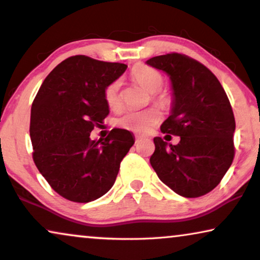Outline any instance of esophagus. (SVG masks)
I'll use <instances>...</instances> for the list:
<instances>
[{
    "instance_id": "1",
    "label": "esophagus",
    "mask_w": 260,
    "mask_h": 260,
    "mask_svg": "<svg viewBox=\"0 0 260 260\" xmlns=\"http://www.w3.org/2000/svg\"><path fill=\"white\" fill-rule=\"evenodd\" d=\"M143 138H145V137L141 136V135H136V141H141V140H143Z\"/></svg>"
}]
</instances>
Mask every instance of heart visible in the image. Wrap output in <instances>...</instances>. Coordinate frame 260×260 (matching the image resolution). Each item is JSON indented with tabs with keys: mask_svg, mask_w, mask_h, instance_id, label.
<instances>
[{
	"mask_svg": "<svg viewBox=\"0 0 260 260\" xmlns=\"http://www.w3.org/2000/svg\"><path fill=\"white\" fill-rule=\"evenodd\" d=\"M131 77L134 80L141 85L142 87L151 93L152 101L159 108L167 109L172 104V95L165 91H161V87L165 83V78L157 70L150 66L136 65L131 70ZM122 80L116 79L106 86L104 91V98L110 108L118 109L122 103V94H120ZM161 118V113L156 108H148L145 110H126L117 118V125L124 127L126 130L135 131V133L145 134L150 131Z\"/></svg>",
	"mask_w": 260,
	"mask_h": 260,
	"instance_id": "obj_1",
	"label": "heart"
}]
</instances>
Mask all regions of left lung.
I'll return each instance as SVG.
<instances>
[{
	"mask_svg": "<svg viewBox=\"0 0 260 260\" xmlns=\"http://www.w3.org/2000/svg\"><path fill=\"white\" fill-rule=\"evenodd\" d=\"M147 63L172 80V115L161 131L180 136L176 145L154 138L151 167L176 194L202 197L218 186L234 158L236 120L229 97L218 78L189 56L169 53Z\"/></svg>",
	"mask_w": 260,
	"mask_h": 260,
	"instance_id": "8db88e82",
	"label": "left lung"
}]
</instances>
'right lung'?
Segmentation results:
<instances>
[{
  "label": "right lung",
  "mask_w": 260,
  "mask_h": 260,
  "mask_svg": "<svg viewBox=\"0 0 260 260\" xmlns=\"http://www.w3.org/2000/svg\"><path fill=\"white\" fill-rule=\"evenodd\" d=\"M126 67L70 56L46 77L35 95L29 126L34 163L67 200L85 204L108 193L135 143L133 134L124 129H112L104 140L90 138L110 112L106 86Z\"/></svg>",
  "instance_id": "add662e5"
}]
</instances>
